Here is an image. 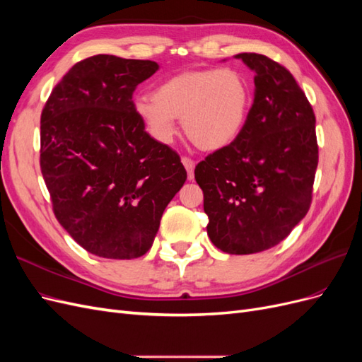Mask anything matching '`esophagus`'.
Masks as SVG:
<instances>
[{"label": "esophagus", "instance_id": "34e87169", "mask_svg": "<svg viewBox=\"0 0 362 362\" xmlns=\"http://www.w3.org/2000/svg\"><path fill=\"white\" fill-rule=\"evenodd\" d=\"M182 164L185 170H187V175H189V180H193V170H194V161L190 158V157H182L181 158Z\"/></svg>", "mask_w": 362, "mask_h": 362}]
</instances>
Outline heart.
Segmentation results:
<instances>
[{"mask_svg":"<svg viewBox=\"0 0 362 362\" xmlns=\"http://www.w3.org/2000/svg\"><path fill=\"white\" fill-rule=\"evenodd\" d=\"M250 103V84L242 71L202 68L169 76L151 98H139L134 110L161 144H169L177 133L175 119H182L184 133L196 148L217 151L242 133Z\"/></svg>","mask_w":362,"mask_h":362,"instance_id":"b5f03b06","label":"heart"}]
</instances>
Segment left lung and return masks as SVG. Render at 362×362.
I'll list each match as a JSON object with an SVG mask.
<instances>
[{
  "mask_svg": "<svg viewBox=\"0 0 362 362\" xmlns=\"http://www.w3.org/2000/svg\"><path fill=\"white\" fill-rule=\"evenodd\" d=\"M255 72L245 128L194 168L206 233L216 247L247 255L281 243L308 213L319 163L315 116L287 68L262 54H237Z\"/></svg>",
  "mask_w": 362,
  "mask_h": 362,
  "instance_id": "8db88e82",
  "label": "left lung"
}]
</instances>
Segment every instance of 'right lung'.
Masks as SVG:
<instances>
[{"label":"right lung","instance_id":"obj_1","mask_svg":"<svg viewBox=\"0 0 362 362\" xmlns=\"http://www.w3.org/2000/svg\"><path fill=\"white\" fill-rule=\"evenodd\" d=\"M151 60L98 54L75 63L40 116V170L59 223L93 255L128 259L154 243L164 208L187 180L180 156L136 115Z\"/></svg>","mask_w":362,"mask_h":362}]
</instances>
